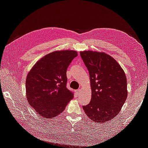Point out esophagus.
<instances>
[{
	"instance_id": "obj_1",
	"label": "esophagus",
	"mask_w": 148,
	"mask_h": 148,
	"mask_svg": "<svg viewBox=\"0 0 148 148\" xmlns=\"http://www.w3.org/2000/svg\"><path fill=\"white\" fill-rule=\"evenodd\" d=\"M76 92L77 93V95H79V94H80V92H81V89H77V90H76Z\"/></svg>"
}]
</instances>
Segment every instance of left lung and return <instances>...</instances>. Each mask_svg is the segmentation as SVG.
Here are the masks:
<instances>
[{
    "instance_id": "left-lung-1",
    "label": "left lung",
    "mask_w": 148,
    "mask_h": 148,
    "mask_svg": "<svg viewBox=\"0 0 148 148\" xmlns=\"http://www.w3.org/2000/svg\"><path fill=\"white\" fill-rule=\"evenodd\" d=\"M89 71L91 101L83 109L95 122L104 123L117 115L127 97L123 70L113 57L104 52H80Z\"/></svg>"
}]
</instances>
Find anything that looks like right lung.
I'll return each instance as SVG.
<instances>
[{"instance_id": "obj_1", "label": "right lung", "mask_w": 148, "mask_h": 148, "mask_svg": "<svg viewBox=\"0 0 148 148\" xmlns=\"http://www.w3.org/2000/svg\"><path fill=\"white\" fill-rule=\"evenodd\" d=\"M77 55V51L70 50L48 53L28 73L26 97L29 105L43 117H57L73 98V93L66 88V70Z\"/></svg>"}]
</instances>
